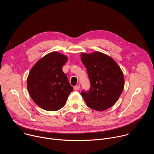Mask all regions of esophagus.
<instances>
[{
    "label": "esophagus",
    "mask_w": 154,
    "mask_h": 154,
    "mask_svg": "<svg viewBox=\"0 0 154 154\" xmlns=\"http://www.w3.org/2000/svg\"><path fill=\"white\" fill-rule=\"evenodd\" d=\"M80 85L75 86L74 87V90H75V91H77V90H79L80 89Z\"/></svg>",
    "instance_id": "1"
}]
</instances>
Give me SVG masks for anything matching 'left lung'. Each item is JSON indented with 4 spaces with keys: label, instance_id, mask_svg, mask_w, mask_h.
Instances as JSON below:
<instances>
[{
    "label": "left lung",
    "instance_id": "obj_1",
    "mask_svg": "<svg viewBox=\"0 0 154 154\" xmlns=\"http://www.w3.org/2000/svg\"><path fill=\"white\" fill-rule=\"evenodd\" d=\"M80 55L91 83L90 91H83L82 96L88 107L104 111L116 103L123 91V72L117 63L103 53L96 51Z\"/></svg>",
    "mask_w": 154,
    "mask_h": 154
}]
</instances>
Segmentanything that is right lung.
Wrapping results in <instances>:
<instances>
[{"mask_svg": "<svg viewBox=\"0 0 154 154\" xmlns=\"http://www.w3.org/2000/svg\"><path fill=\"white\" fill-rule=\"evenodd\" d=\"M68 57L57 52L39 59L31 69L27 81L33 100L47 111H57L63 107L73 87L63 70Z\"/></svg>", "mask_w": 154, "mask_h": 154, "instance_id": "1", "label": "right lung"}]
</instances>
